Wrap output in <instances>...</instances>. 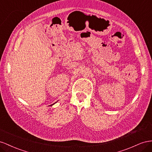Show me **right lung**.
<instances>
[{
    "label": "right lung",
    "mask_w": 152,
    "mask_h": 152,
    "mask_svg": "<svg viewBox=\"0 0 152 152\" xmlns=\"http://www.w3.org/2000/svg\"><path fill=\"white\" fill-rule=\"evenodd\" d=\"M55 103H56V102H55ZM54 104H55V103H54ZM51 104V106H52V105H53V104Z\"/></svg>",
    "instance_id": "obj_1"
}]
</instances>
